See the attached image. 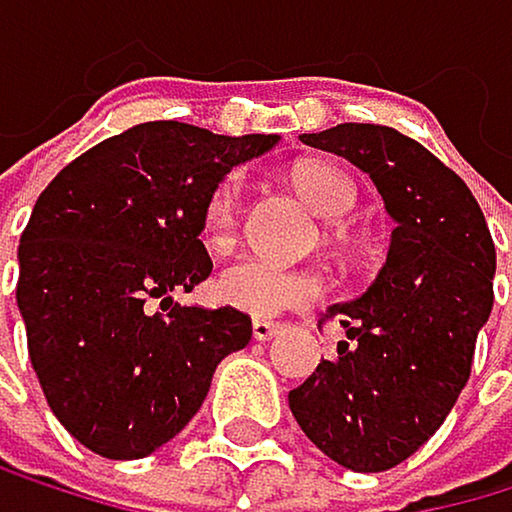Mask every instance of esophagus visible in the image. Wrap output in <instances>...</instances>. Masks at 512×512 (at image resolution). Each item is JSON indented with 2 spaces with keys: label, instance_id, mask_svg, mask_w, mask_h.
<instances>
[{
  "label": "esophagus",
  "instance_id": "1",
  "mask_svg": "<svg viewBox=\"0 0 512 512\" xmlns=\"http://www.w3.org/2000/svg\"><path fill=\"white\" fill-rule=\"evenodd\" d=\"M278 330H282V327H278L275 320H253V336H256L259 343H269Z\"/></svg>",
  "mask_w": 512,
  "mask_h": 512
}]
</instances>
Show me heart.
Listing matches in <instances>:
<instances>
[{"instance_id":"1","label":"heart","mask_w":512,"mask_h":512,"mask_svg":"<svg viewBox=\"0 0 512 512\" xmlns=\"http://www.w3.org/2000/svg\"><path fill=\"white\" fill-rule=\"evenodd\" d=\"M291 185L307 201V208L320 214L323 221H343V217L356 208V189L343 176L340 169L307 163L291 172ZM240 198H243V179L227 176L214 185L205 205V240L214 246H227L237 234L240 224ZM217 298L224 304L237 307L243 314L253 317H278L285 311L304 307L317 298V278L275 266V262L246 256L230 262V266L217 275Z\"/></svg>"}]
</instances>
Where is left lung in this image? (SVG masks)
Segmentation results:
<instances>
[{
    "label": "left lung",
    "instance_id": "left-lung-1",
    "mask_svg": "<svg viewBox=\"0 0 512 512\" xmlns=\"http://www.w3.org/2000/svg\"><path fill=\"white\" fill-rule=\"evenodd\" d=\"M301 140L368 172L394 230L365 295L323 314L346 340L288 407L336 465L388 471L439 430L471 375L494 307V240L468 185L394 127L336 124Z\"/></svg>",
    "mask_w": 512,
    "mask_h": 512
}]
</instances>
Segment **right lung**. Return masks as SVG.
Masks as SVG:
<instances>
[{
	"mask_svg": "<svg viewBox=\"0 0 512 512\" xmlns=\"http://www.w3.org/2000/svg\"><path fill=\"white\" fill-rule=\"evenodd\" d=\"M275 144L147 121L76 156L37 198L15 298L47 404L89 452H156L198 413L217 362L250 343L237 307L172 295L211 275L198 234L214 185Z\"/></svg>",
	"mask_w": 512,
	"mask_h": 512,
	"instance_id": "add662e5",
	"label": "right lung"
}]
</instances>
